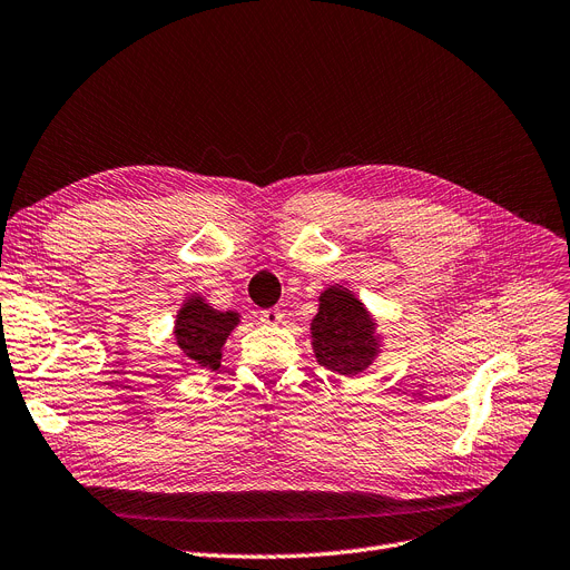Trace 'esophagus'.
<instances>
[{
  "mask_svg": "<svg viewBox=\"0 0 570 570\" xmlns=\"http://www.w3.org/2000/svg\"><path fill=\"white\" fill-rule=\"evenodd\" d=\"M281 320H283V313L278 308H268L259 313V322L268 324V327H276V324H281Z\"/></svg>",
  "mask_w": 570,
  "mask_h": 570,
  "instance_id": "obj_1",
  "label": "esophagus"
}]
</instances>
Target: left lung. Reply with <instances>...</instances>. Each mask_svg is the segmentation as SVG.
Here are the masks:
<instances>
[{"label": "left lung", "instance_id": "left-lung-1", "mask_svg": "<svg viewBox=\"0 0 570 570\" xmlns=\"http://www.w3.org/2000/svg\"><path fill=\"white\" fill-rule=\"evenodd\" d=\"M317 302V315L311 320L317 364L347 377L364 373L383 350L377 320L360 296L343 285H330L320 292Z\"/></svg>", "mask_w": 570, "mask_h": 570}]
</instances>
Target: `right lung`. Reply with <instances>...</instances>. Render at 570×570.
<instances>
[{
    "mask_svg": "<svg viewBox=\"0 0 570 570\" xmlns=\"http://www.w3.org/2000/svg\"><path fill=\"white\" fill-rule=\"evenodd\" d=\"M236 311L213 308L202 294L187 296L174 322V341L180 350L183 368H220L223 347L229 334L238 327Z\"/></svg>",
    "mask_w": 570,
    "mask_h": 570,
    "instance_id": "obj_1",
    "label": "right lung"
}]
</instances>
